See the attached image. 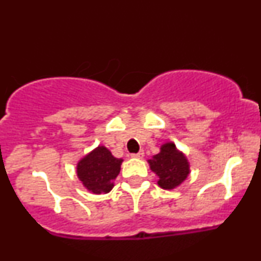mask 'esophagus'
<instances>
[{
    "label": "esophagus",
    "instance_id": "obj_1",
    "mask_svg": "<svg viewBox=\"0 0 261 261\" xmlns=\"http://www.w3.org/2000/svg\"><path fill=\"white\" fill-rule=\"evenodd\" d=\"M143 155H145V152H143V149H141V151L137 152V153L131 154V157H134V158H142Z\"/></svg>",
    "mask_w": 261,
    "mask_h": 261
}]
</instances>
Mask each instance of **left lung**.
<instances>
[{"mask_svg": "<svg viewBox=\"0 0 261 261\" xmlns=\"http://www.w3.org/2000/svg\"><path fill=\"white\" fill-rule=\"evenodd\" d=\"M151 169L160 176L158 185L163 189H174L189 175V163L185 155L176 149L174 143H166L161 152L148 161Z\"/></svg>", "mask_w": 261, "mask_h": 261, "instance_id": "left-lung-1", "label": "left lung"}]
</instances>
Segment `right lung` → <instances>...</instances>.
I'll use <instances>...</instances> for the list:
<instances>
[{"mask_svg":"<svg viewBox=\"0 0 261 261\" xmlns=\"http://www.w3.org/2000/svg\"><path fill=\"white\" fill-rule=\"evenodd\" d=\"M122 160L115 158L109 149L99 146L77 164V175L83 185L94 194H107L112 190L113 180L120 172Z\"/></svg>","mask_w":261,"mask_h":261,"instance_id":"obj_1","label":"right lung"}]
</instances>
